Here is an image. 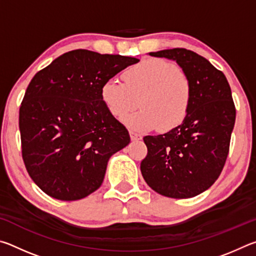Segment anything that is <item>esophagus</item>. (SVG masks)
I'll return each instance as SVG.
<instances>
[{"instance_id":"1","label":"esophagus","mask_w":256,"mask_h":256,"mask_svg":"<svg viewBox=\"0 0 256 256\" xmlns=\"http://www.w3.org/2000/svg\"><path fill=\"white\" fill-rule=\"evenodd\" d=\"M130 136H131V140L132 141H138V140H141V138H142V136H140V134L134 133L133 131H130Z\"/></svg>"}]
</instances>
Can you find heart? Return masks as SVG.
<instances>
[{
  "label": "heart",
  "instance_id": "b5f03b06",
  "mask_svg": "<svg viewBox=\"0 0 256 256\" xmlns=\"http://www.w3.org/2000/svg\"><path fill=\"white\" fill-rule=\"evenodd\" d=\"M123 82H104L100 97L107 110L122 120L138 105L141 110L124 120L134 132L160 126L170 131L183 123L192 100V86L183 71L162 58H148L126 68ZM139 102H138L137 100Z\"/></svg>",
  "mask_w": 256,
  "mask_h": 256
}]
</instances>
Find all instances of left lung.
Returning a JSON list of instances; mask_svg holds the SVG:
<instances>
[{
    "label": "left lung",
    "mask_w": 256,
    "mask_h": 256,
    "mask_svg": "<svg viewBox=\"0 0 256 256\" xmlns=\"http://www.w3.org/2000/svg\"><path fill=\"white\" fill-rule=\"evenodd\" d=\"M178 64L190 81L192 100L183 123L170 132L146 136L141 172L162 196L188 198L204 192L218 178L229 152L236 110L222 71L185 48L151 52Z\"/></svg>",
    "instance_id": "left-lung-1"
}]
</instances>
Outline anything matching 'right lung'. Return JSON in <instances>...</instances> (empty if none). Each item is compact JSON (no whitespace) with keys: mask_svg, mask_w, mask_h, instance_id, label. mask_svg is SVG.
<instances>
[{"mask_svg":"<svg viewBox=\"0 0 256 256\" xmlns=\"http://www.w3.org/2000/svg\"><path fill=\"white\" fill-rule=\"evenodd\" d=\"M138 58L76 50L37 72L19 110L22 158L42 192L76 201L100 188L108 160L128 131L100 97L104 82Z\"/></svg>","mask_w":256,"mask_h":256,"instance_id":"add662e5","label":"right lung"}]
</instances>
